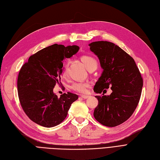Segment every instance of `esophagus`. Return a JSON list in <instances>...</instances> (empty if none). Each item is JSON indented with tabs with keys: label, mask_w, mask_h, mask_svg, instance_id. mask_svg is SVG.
Returning a JSON list of instances; mask_svg holds the SVG:
<instances>
[{
	"label": "esophagus",
	"mask_w": 160,
	"mask_h": 160,
	"mask_svg": "<svg viewBox=\"0 0 160 160\" xmlns=\"http://www.w3.org/2000/svg\"><path fill=\"white\" fill-rule=\"evenodd\" d=\"M81 97L82 98H83V99H87V98H88L89 96H86V95H81Z\"/></svg>",
	"instance_id": "34e87169"
}]
</instances>
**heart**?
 Returning <instances> with one entry per match:
<instances>
[{
  "mask_svg": "<svg viewBox=\"0 0 160 160\" xmlns=\"http://www.w3.org/2000/svg\"><path fill=\"white\" fill-rule=\"evenodd\" d=\"M80 60L83 64L85 67L87 68L88 71H89L92 68H96L98 66V62L96 58L93 57L88 54L82 55L80 57ZM67 72V67L65 64L64 65L62 70V75L63 76L66 75ZM71 88L73 90L76 91L77 92L85 93H88L89 89V84L88 83H85V82H75V83H72L71 86Z\"/></svg>",
  "mask_w": 160,
  "mask_h": 160,
  "instance_id": "heart-1",
  "label": "heart"
}]
</instances>
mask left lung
<instances>
[{"mask_svg":"<svg viewBox=\"0 0 160 160\" xmlns=\"http://www.w3.org/2000/svg\"><path fill=\"white\" fill-rule=\"evenodd\" d=\"M90 50L98 56L103 72L94 86L98 105L93 116L97 121L114 127L131 117L139 103L143 79L134 59L119 46L107 41L93 42ZM112 92L104 96L106 89Z\"/></svg>","mask_w":160,"mask_h":160,"instance_id":"1","label":"left lung"}]
</instances>
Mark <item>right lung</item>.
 <instances>
[{"label": "right lung", "instance_id": "right-lung-1", "mask_svg": "<svg viewBox=\"0 0 160 160\" xmlns=\"http://www.w3.org/2000/svg\"><path fill=\"white\" fill-rule=\"evenodd\" d=\"M79 49L75 45L55 44L32 55L21 67L17 79L18 96L25 113L33 122L50 128L66 118L78 96L67 92L58 98L53 89L56 84H61L62 60L71 58Z\"/></svg>", "mask_w": 160, "mask_h": 160}]
</instances>
